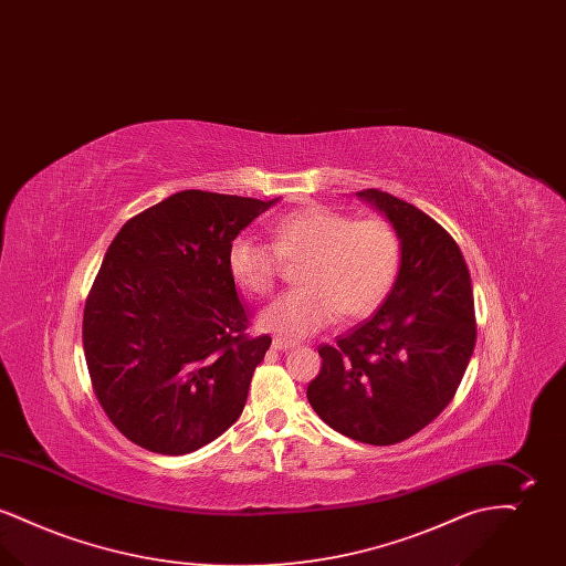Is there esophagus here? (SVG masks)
<instances>
[{"instance_id":"34e87169","label":"esophagus","mask_w":566,"mask_h":566,"mask_svg":"<svg viewBox=\"0 0 566 566\" xmlns=\"http://www.w3.org/2000/svg\"><path fill=\"white\" fill-rule=\"evenodd\" d=\"M295 342H289V339H282V337H275V339L271 342V348H273V350H291V348H295Z\"/></svg>"}]
</instances>
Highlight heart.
Here are the masks:
<instances>
[{
  "label": "heart",
  "instance_id": "b5f03b06",
  "mask_svg": "<svg viewBox=\"0 0 566 566\" xmlns=\"http://www.w3.org/2000/svg\"><path fill=\"white\" fill-rule=\"evenodd\" d=\"M270 243L238 238L229 248V271L243 291L270 295L284 263H301L296 289L259 314V326L286 339H301L333 323L374 314L390 293L401 242L384 218H363L307 206L271 227Z\"/></svg>",
  "mask_w": 566,
  "mask_h": 566
}]
</instances>
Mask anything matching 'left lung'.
<instances>
[{
    "label": "left lung",
    "instance_id": "left-lung-1",
    "mask_svg": "<svg viewBox=\"0 0 566 566\" xmlns=\"http://www.w3.org/2000/svg\"><path fill=\"white\" fill-rule=\"evenodd\" d=\"M358 197L392 222L401 268L369 321L318 348L323 369L307 401L331 429L392 446L454 399L478 337L473 293L458 243L431 216L384 190Z\"/></svg>",
    "mask_w": 566,
    "mask_h": 566
}]
</instances>
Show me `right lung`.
I'll return each mask as SVG.
<instances>
[{
    "mask_svg": "<svg viewBox=\"0 0 566 566\" xmlns=\"http://www.w3.org/2000/svg\"><path fill=\"white\" fill-rule=\"evenodd\" d=\"M275 201L182 190L109 243L82 344L97 401L135 446L182 457L242 416L271 337L245 333L229 248Z\"/></svg>",
    "mask_w": 566,
    "mask_h": 566,
    "instance_id": "add662e5",
    "label": "right lung"
}]
</instances>
